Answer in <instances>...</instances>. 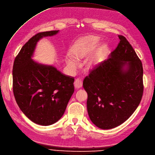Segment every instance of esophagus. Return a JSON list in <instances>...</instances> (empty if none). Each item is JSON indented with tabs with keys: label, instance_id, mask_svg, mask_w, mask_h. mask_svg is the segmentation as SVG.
I'll return each instance as SVG.
<instances>
[{
	"label": "esophagus",
	"instance_id": "34e87169",
	"mask_svg": "<svg viewBox=\"0 0 155 155\" xmlns=\"http://www.w3.org/2000/svg\"><path fill=\"white\" fill-rule=\"evenodd\" d=\"M74 86L76 89H80L82 87V80L81 79H77L74 82Z\"/></svg>",
	"mask_w": 155,
	"mask_h": 155
}]
</instances>
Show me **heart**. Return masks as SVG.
Here are the masks:
<instances>
[{
  "instance_id": "obj_1",
  "label": "heart",
  "mask_w": 155,
  "mask_h": 155,
  "mask_svg": "<svg viewBox=\"0 0 155 155\" xmlns=\"http://www.w3.org/2000/svg\"><path fill=\"white\" fill-rule=\"evenodd\" d=\"M97 42V38L92 36L85 37L80 38L73 45L71 49V54L75 59H82L89 54L94 49ZM106 50V47L103 46L100 51L95 55L91 57L87 61V67L90 69H93L100 65L104 58ZM73 58L70 56H68L65 58L66 63L71 71L75 70L78 67L77 61Z\"/></svg>"
}]
</instances>
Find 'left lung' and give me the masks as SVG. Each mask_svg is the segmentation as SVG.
<instances>
[{
    "instance_id": "8db88e82",
    "label": "left lung",
    "mask_w": 155,
    "mask_h": 155,
    "mask_svg": "<svg viewBox=\"0 0 155 155\" xmlns=\"http://www.w3.org/2000/svg\"><path fill=\"white\" fill-rule=\"evenodd\" d=\"M118 38L117 48L83 82L89 118L101 129L125 122L137 109L143 94L142 63L125 37Z\"/></svg>"
}]
</instances>
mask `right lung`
I'll return each instance as SVG.
<instances>
[{
	"instance_id": "1",
	"label": "right lung",
	"mask_w": 155,
	"mask_h": 155,
	"mask_svg": "<svg viewBox=\"0 0 155 155\" xmlns=\"http://www.w3.org/2000/svg\"><path fill=\"white\" fill-rule=\"evenodd\" d=\"M59 30L32 37L16 57L12 69L13 92L20 110L35 124L48 126L62 117L74 92V78L52 65L39 63L32 57L37 42Z\"/></svg>"
}]
</instances>
